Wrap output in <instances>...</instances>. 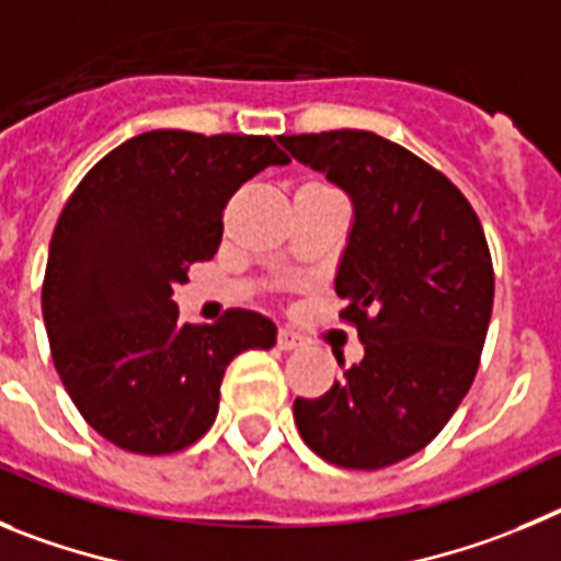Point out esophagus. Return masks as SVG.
<instances>
[{
    "mask_svg": "<svg viewBox=\"0 0 561 561\" xmlns=\"http://www.w3.org/2000/svg\"><path fill=\"white\" fill-rule=\"evenodd\" d=\"M301 335L299 332H293V330H287V327H282L279 330V335H276V346H279L282 352H293V350H299L301 346Z\"/></svg>",
    "mask_w": 561,
    "mask_h": 561,
    "instance_id": "obj_1",
    "label": "esophagus"
}]
</instances>
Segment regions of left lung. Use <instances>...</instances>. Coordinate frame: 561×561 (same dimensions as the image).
Segmentation results:
<instances>
[{"mask_svg":"<svg viewBox=\"0 0 561 561\" xmlns=\"http://www.w3.org/2000/svg\"><path fill=\"white\" fill-rule=\"evenodd\" d=\"M279 142L350 195L335 293L363 343V360L324 397H299L293 419L335 467H391L442 433L476 380L494 301L483 226L450 179L371 130Z\"/></svg>","mask_w":561,"mask_h":561,"instance_id":"8db88e82","label":"left lung"}]
</instances>
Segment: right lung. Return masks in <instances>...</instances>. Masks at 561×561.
Wrapping results in <instances>:
<instances>
[{"label":"right lung","instance_id":"add662e5","mask_svg":"<svg viewBox=\"0 0 561 561\" xmlns=\"http://www.w3.org/2000/svg\"><path fill=\"white\" fill-rule=\"evenodd\" d=\"M287 161L271 136L148 130L103 156L67 201L42 312L64 388L111 444L142 456L195 444L218 416L226 366L276 343V324L254 310L181 324L173 287L215 256L226 201Z\"/></svg>","mask_w":561,"mask_h":561}]
</instances>
